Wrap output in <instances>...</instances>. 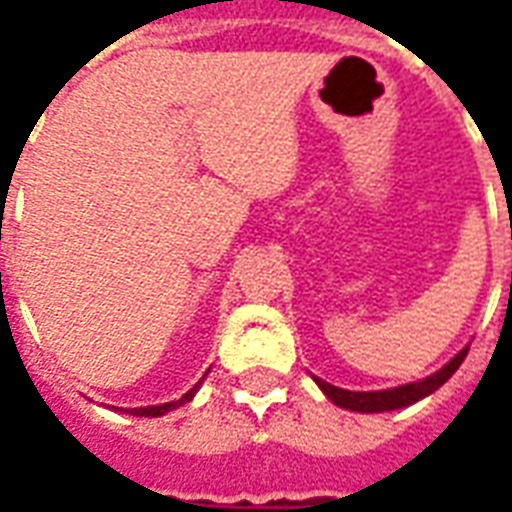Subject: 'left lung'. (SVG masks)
<instances>
[{"label": "left lung", "mask_w": 512, "mask_h": 512, "mask_svg": "<svg viewBox=\"0 0 512 512\" xmlns=\"http://www.w3.org/2000/svg\"><path fill=\"white\" fill-rule=\"evenodd\" d=\"M469 354V345L461 348L458 354L452 356L450 362L444 367H439L436 373H430L428 378H419V381H411V384L392 386V389H376V392H351V389H340V386L329 384L323 378H315V384L321 386V392L334 406L348 408V411H359V414H381V411H395V408H406L411 403H417L422 397L433 395L439 386L447 384V378L461 367V362Z\"/></svg>", "instance_id": "obj_1"}]
</instances>
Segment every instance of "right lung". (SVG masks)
Listing matches in <instances>:
<instances>
[{"label": "right lung", "mask_w": 512, "mask_h": 512, "mask_svg": "<svg viewBox=\"0 0 512 512\" xmlns=\"http://www.w3.org/2000/svg\"><path fill=\"white\" fill-rule=\"evenodd\" d=\"M205 378V376H202ZM202 381H197V384L191 386L189 392L183 397H178V400H172V403H158V406H139V408H123L126 414H134V417H164L167 411H175V408L186 406V403H191L194 400V395H197V389H200Z\"/></svg>", "instance_id": "1"}]
</instances>
